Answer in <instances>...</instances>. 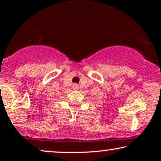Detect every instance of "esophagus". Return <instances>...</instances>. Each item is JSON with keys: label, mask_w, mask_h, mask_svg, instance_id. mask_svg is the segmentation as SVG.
<instances>
[{"label": "esophagus", "mask_w": 161, "mask_h": 161, "mask_svg": "<svg viewBox=\"0 0 161 161\" xmlns=\"http://www.w3.org/2000/svg\"><path fill=\"white\" fill-rule=\"evenodd\" d=\"M73 89H78V85H76V84H75V85H73Z\"/></svg>", "instance_id": "esophagus-1"}]
</instances>
